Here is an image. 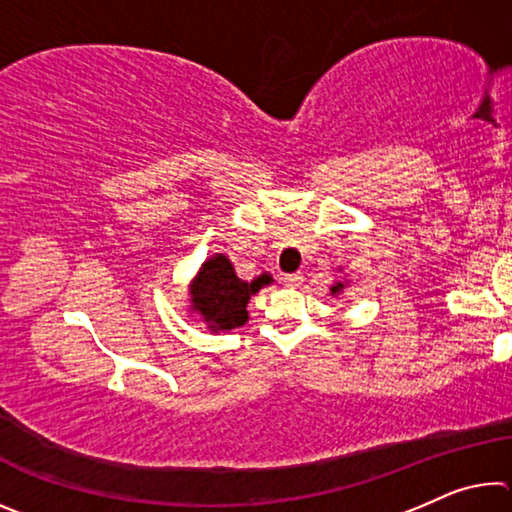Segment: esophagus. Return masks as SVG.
<instances>
[{
    "label": "esophagus",
    "instance_id": "esophagus-1",
    "mask_svg": "<svg viewBox=\"0 0 512 512\" xmlns=\"http://www.w3.org/2000/svg\"><path fill=\"white\" fill-rule=\"evenodd\" d=\"M282 282L287 284V287H300V284L305 282V277H302V273H287L282 277Z\"/></svg>",
    "mask_w": 512,
    "mask_h": 512
}]
</instances>
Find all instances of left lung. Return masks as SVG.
Here are the masks:
<instances>
[{"instance_id":"left-lung-1","label":"left lung","mask_w":512,"mask_h":512,"mask_svg":"<svg viewBox=\"0 0 512 512\" xmlns=\"http://www.w3.org/2000/svg\"><path fill=\"white\" fill-rule=\"evenodd\" d=\"M339 289H343V284H341V282L336 284V287H332V293H336V291H339Z\"/></svg>"}]
</instances>
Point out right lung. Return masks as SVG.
<instances>
[{
  "mask_svg": "<svg viewBox=\"0 0 512 512\" xmlns=\"http://www.w3.org/2000/svg\"><path fill=\"white\" fill-rule=\"evenodd\" d=\"M266 277V275H264ZM264 277L253 282H241L230 259L214 255L203 264L201 273L192 284V305L216 329H232L246 323V305L262 287Z\"/></svg>",
  "mask_w": 512,
  "mask_h": 512,
  "instance_id": "add662e5",
  "label": "right lung"
}]
</instances>
